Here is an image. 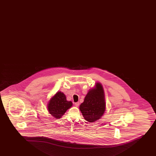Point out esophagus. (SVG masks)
Wrapping results in <instances>:
<instances>
[{"mask_svg": "<svg viewBox=\"0 0 156 156\" xmlns=\"http://www.w3.org/2000/svg\"><path fill=\"white\" fill-rule=\"evenodd\" d=\"M74 105H76V107H79V105H80V103H79V102H76V103H75V104H74Z\"/></svg>", "mask_w": 156, "mask_h": 156, "instance_id": "34e87169", "label": "esophagus"}]
</instances>
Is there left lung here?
<instances>
[{"label":"left lung","instance_id":"left-lung-1","mask_svg":"<svg viewBox=\"0 0 156 156\" xmlns=\"http://www.w3.org/2000/svg\"><path fill=\"white\" fill-rule=\"evenodd\" d=\"M80 110L86 121L93 122L100 119L105 111V93L102 84L96 83L95 87L89 90Z\"/></svg>","mask_w":156,"mask_h":156}]
</instances>
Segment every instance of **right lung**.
Instances as JSON below:
<instances>
[{
	"instance_id": "add662e5",
	"label": "right lung",
	"mask_w": 156,
	"mask_h": 156,
	"mask_svg": "<svg viewBox=\"0 0 156 156\" xmlns=\"http://www.w3.org/2000/svg\"><path fill=\"white\" fill-rule=\"evenodd\" d=\"M72 105V101H67L65 94L61 91H58L49 100L48 109L49 114L58 119L61 118Z\"/></svg>"
}]
</instances>
